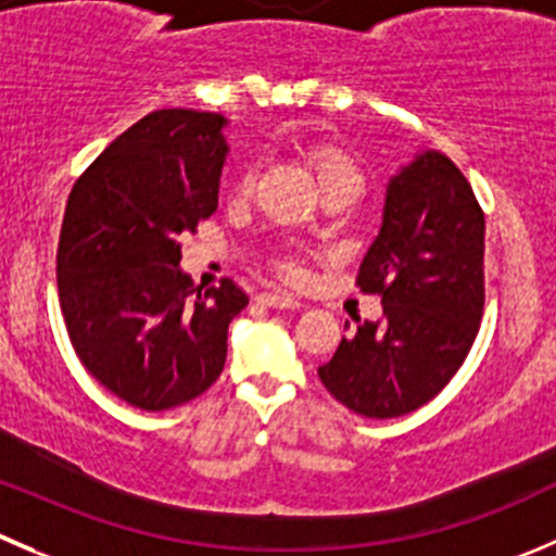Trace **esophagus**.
Returning a JSON list of instances; mask_svg holds the SVG:
<instances>
[{
	"label": "esophagus",
	"mask_w": 556,
	"mask_h": 556,
	"mask_svg": "<svg viewBox=\"0 0 556 556\" xmlns=\"http://www.w3.org/2000/svg\"><path fill=\"white\" fill-rule=\"evenodd\" d=\"M261 304L274 306V309H299L301 301L293 299L290 293H277V290H271V293H261Z\"/></svg>",
	"instance_id": "1"
}]
</instances>
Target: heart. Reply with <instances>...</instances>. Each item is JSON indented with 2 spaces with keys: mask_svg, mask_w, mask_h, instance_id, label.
<instances>
[{
  "mask_svg": "<svg viewBox=\"0 0 556 556\" xmlns=\"http://www.w3.org/2000/svg\"><path fill=\"white\" fill-rule=\"evenodd\" d=\"M309 163L312 168H315L317 174V181H320L323 190H328V187H353V190H358L361 187V168L355 165V160L350 157L348 152H342L339 147H333V143H317V147H312L309 152ZM252 187H255V174L252 170H247V174L239 176V181H236V195H250ZM282 268L288 277H295L299 274V268L293 266V263H282Z\"/></svg>",
  "mask_w": 556,
  "mask_h": 556,
  "instance_id": "b5f03b06",
  "label": "heart"
}]
</instances>
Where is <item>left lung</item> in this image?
Instances as JSON below:
<instances>
[{
  "label": "left lung",
  "instance_id": "8db88e82",
  "mask_svg": "<svg viewBox=\"0 0 556 556\" xmlns=\"http://www.w3.org/2000/svg\"><path fill=\"white\" fill-rule=\"evenodd\" d=\"M483 212L445 154H415L386 190L358 288L382 320H364L317 369L337 402L366 418H399L438 396L459 371L483 315Z\"/></svg>",
  "mask_w": 556,
  "mask_h": 556
}]
</instances>
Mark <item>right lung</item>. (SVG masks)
<instances>
[{"label": "right lung", "instance_id": "1", "mask_svg": "<svg viewBox=\"0 0 556 556\" xmlns=\"http://www.w3.org/2000/svg\"><path fill=\"white\" fill-rule=\"evenodd\" d=\"M225 116L168 108L122 132L80 174L56 252L59 304L80 364L118 399L170 409L201 396L250 295L223 279L192 295L181 236L217 212Z\"/></svg>", "mask_w": 556, "mask_h": 556}]
</instances>
